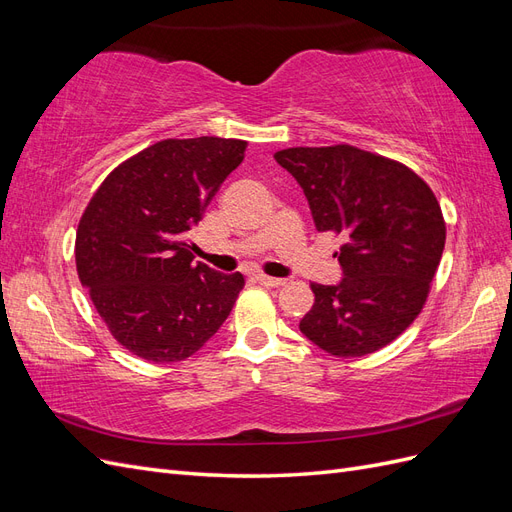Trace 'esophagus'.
<instances>
[{"label":"esophagus","mask_w":512,"mask_h":512,"mask_svg":"<svg viewBox=\"0 0 512 512\" xmlns=\"http://www.w3.org/2000/svg\"><path fill=\"white\" fill-rule=\"evenodd\" d=\"M256 280L267 288H280V286L286 284V280H282V277H269V275H262V273L256 275Z\"/></svg>","instance_id":"esophagus-1"}]
</instances>
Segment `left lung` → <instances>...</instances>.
<instances>
[{"instance_id":"8db88e82","label":"left lung","mask_w":512,"mask_h":512,"mask_svg":"<svg viewBox=\"0 0 512 512\" xmlns=\"http://www.w3.org/2000/svg\"><path fill=\"white\" fill-rule=\"evenodd\" d=\"M273 158L301 185L316 228L342 237L344 277L312 284L301 333L344 359L391 344L421 314L442 258L446 226L431 188L408 166L350 145Z\"/></svg>"}]
</instances>
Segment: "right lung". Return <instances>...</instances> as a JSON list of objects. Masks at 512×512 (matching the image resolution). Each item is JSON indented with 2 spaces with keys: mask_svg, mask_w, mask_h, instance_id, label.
I'll return each mask as SVG.
<instances>
[{
  "mask_svg": "<svg viewBox=\"0 0 512 512\" xmlns=\"http://www.w3.org/2000/svg\"><path fill=\"white\" fill-rule=\"evenodd\" d=\"M245 141L168 138L108 175L76 230V271L117 342L153 363L207 344L245 284L194 262L188 232L245 156Z\"/></svg>",
  "mask_w": 512,
  "mask_h": 512,
  "instance_id": "obj_1",
  "label": "right lung"
}]
</instances>
